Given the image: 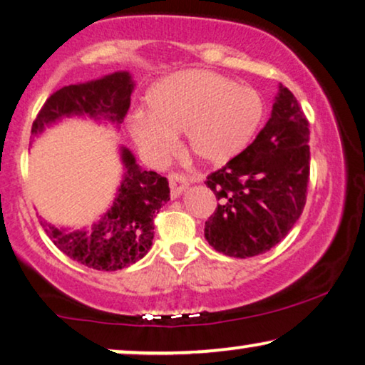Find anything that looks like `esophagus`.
I'll return each mask as SVG.
<instances>
[{"instance_id":"1","label":"esophagus","mask_w":365,"mask_h":365,"mask_svg":"<svg viewBox=\"0 0 365 365\" xmlns=\"http://www.w3.org/2000/svg\"><path fill=\"white\" fill-rule=\"evenodd\" d=\"M168 179H169V187H171V197H178L179 194L189 186L187 178L179 173H171L168 176Z\"/></svg>"}]
</instances>
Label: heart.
<instances>
[{
  "label": "heart",
  "instance_id": "b5f03b06",
  "mask_svg": "<svg viewBox=\"0 0 365 365\" xmlns=\"http://www.w3.org/2000/svg\"><path fill=\"white\" fill-rule=\"evenodd\" d=\"M264 119L266 101L257 91L224 74L187 69L156 84L149 111L134 113L129 131L151 158L166 156L182 133L186 151L221 166L254 141Z\"/></svg>",
  "mask_w": 365,
  "mask_h": 365
}]
</instances>
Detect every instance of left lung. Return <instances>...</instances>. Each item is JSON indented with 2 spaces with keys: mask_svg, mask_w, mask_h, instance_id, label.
<instances>
[{
  "mask_svg": "<svg viewBox=\"0 0 365 365\" xmlns=\"http://www.w3.org/2000/svg\"><path fill=\"white\" fill-rule=\"evenodd\" d=\"M309 121L286 86L257 138L226 166L207 176L217 207L204 236L217 252L246 259L287 236L306 206L311 151Z\"/></svg>",
  "mask_w": 365,
  "mask_h": 365,
  "instance_id": "left-lung-1",
  "label": "left lung"
}]
</instances>
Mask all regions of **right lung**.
<instances>
[{"label": "right lung", "instance_id": "1", "mask_svg": "<svg viewBox=\"0 0 365 365\" xmlns=\"http://www.w3.org/2000/svg\"><path fill=\"white\" fill-rule=\"evenodd\" d=\"M134 83L131 74L119 71L96 81L64 86L53 93L39 109L31 138L44 126L71 114L121 124L126 118ZM126 168L113 206L89 231L64 232L43 222L44 231L59 251L98 271H118L146 256L153 246L154 217L169 201L168 179L154 171H143L126 148L121 149Z\"/></svg>", "mask_w": 365, "mask_h": 365}]
</instances>
